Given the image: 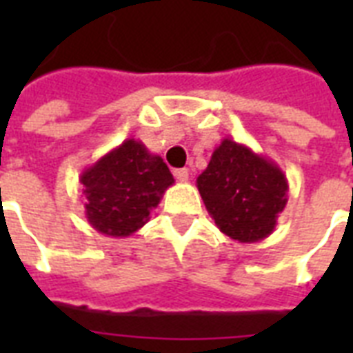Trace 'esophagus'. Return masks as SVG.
<instances>
[{
    "mask_svg": "<svg viewBox=\"0 0 353 353\" xmlns=\"http://www.w3.org/2000/svg\"><path fill=\"white\" fill-rule=\"evenodd\" d=\"M174 176H176L177 181L185 183L188 179V168H177V170H174Z\"/></svg>",
    "mask_w": 353,
    "mask_h": 353,
    "instance_id": "34e87169",
    "label": "esophagus"
}]
</instances>
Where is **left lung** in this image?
<instances>
[{"mask_svg": "<svg viewBox=\"0 0 353 353\" xmlns=\"http://www.w3.org/2000/svg\"><path fill=\"white\" fill-rule=\"evenodd\" d=\"M196 185L218 229L241 243L268 238L288 203L280 166L232 139L212 152Z\"/></svg>", "mask_w": 353, "mask_h": 353, "instance_id": "1", "label": "left lung"}]
</instances>
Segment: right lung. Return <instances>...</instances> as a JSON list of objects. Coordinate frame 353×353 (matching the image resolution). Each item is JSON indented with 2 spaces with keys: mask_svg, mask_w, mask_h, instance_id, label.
<instances>
[{
  "mask_svg": "<svg viewBox=\"0 0 353 353\" xmlns=\"http://www.w3.org/2000/svg\"><path fill=\"white\" fill-rule=\"evenodd\" d=\"M85 218L95 231L126 238L150 220L174 176L159 155L126 139L80 174Z\"/></svg>",
  "mask_w": 353,
  "mask_h": 353,
  "instance_id": "1",
  "label": "right lung"
}]
</instances>
